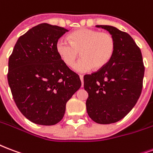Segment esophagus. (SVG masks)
<instances>
[{
	"mask_svg": "<svg viewBox=\"0 0 153 153\" xmlns=\"http://www.w3.org/2000/svg\"><path fill=\"white\" fill-rule=\"evenodd\" d=\"M79 78H80V80H81L82 82V87H83V75L80 74V75H79Z\"/></svg>",
	"mask_w": 153,
	"mask_h": 153,
	"instance_id": "obj_1",
	"label": "esophagus"
}]
</instances>
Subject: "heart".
<instances>
[{
  "mask_svg": "<svg viewBox=\"0 0 153 153\" xmlns=\"http://www.w3.org/2000/svg\"><path fill=\"white\" fill-rule=\"evenodd\" d=\"M70 41L59 38L56 42V51L62 61L71 67L80 56L83 58L74 66L78 72H87L95 67L101 69L112 58L115 50V40L107 32L91 29H80L69 36Z\"/></svg>",
  "mask_w": 153,
  "mask_h": 153,
  "instance_id": "heart-1",
  "label": "heart"
}]
</instances>
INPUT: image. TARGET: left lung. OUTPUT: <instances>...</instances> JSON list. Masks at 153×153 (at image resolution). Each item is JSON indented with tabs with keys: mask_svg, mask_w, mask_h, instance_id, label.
Returning a JSON list of instances; mask_svg holds the SVG:
<instances>
[{
	"mask_svg": "<svg viewBox=\"0 0 153 153\" xmlns=\"http://www.w3.org/2000/svg\"><path fill=\"white\" fill-rule=\"evenodd\" d=\"M96 26L114 37L115 50L106 66L83 77L88 93L86 106L92 120L109 124L122 120L136 105L143 88L144 66L140 49L128 33L111 25Z\"/></svg>",
	"mask_w": 153,
	"mask_h": 153,
	"instance_id": "left-lung-1",
	"label": "left lung"
}]
</instances>
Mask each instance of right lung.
<instances>
[{"mask_svg":"<svg viewBox=\"0 0 153 153\" xmlns=\"http://www.w3.org/2000/svg\"><path fill=\"white\" fill-rule=\"evenodd\" d=\"M68 30L42 23L28 30L9 58L8 82L22 115L40 125L63 118L66 104L81 87L79 74L62 61L56 42Z\"/></svg>","mask_w":153,"mask_h":153,"instance_id":"1","label":"right lung"}]
</instances>
